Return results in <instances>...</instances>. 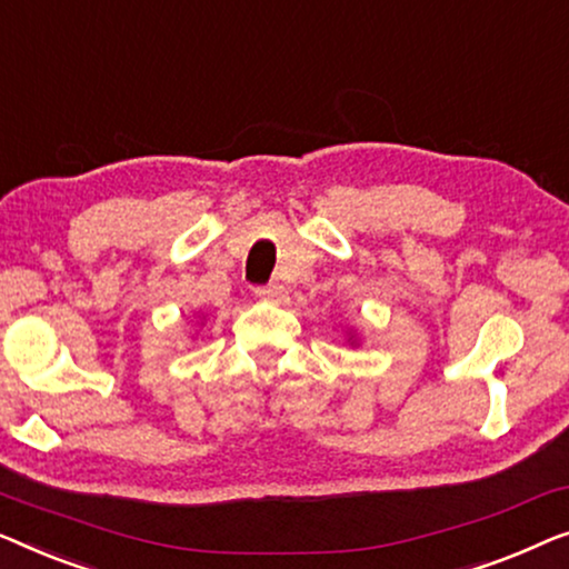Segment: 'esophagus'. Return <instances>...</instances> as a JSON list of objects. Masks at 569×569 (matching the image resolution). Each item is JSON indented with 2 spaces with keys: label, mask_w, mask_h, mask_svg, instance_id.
I'll use <instances>...</instances> for the list:
<instances>
[{
  "label": "esophagus",
  "mask_w": 569,
  "mask_h": 569,
  "mask_svg": "<svg viewBox=\"0 0 569 569\" xmlns=\"http://www.w3.org/2000/svg\"><path fill=\"white\" fill-rule=\"evenodd\" d=\"M254 296H258V299H262V301H270V303H283L288 291H286L283 283H270V286L258 288Z\"/></svg>",
  "instance_id": "34e87169"
}]
</instances>
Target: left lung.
<instances>
[{
  "label": "left lung",
  "mask_w": 569,
  "mask_h": 569,
  "mask_svg": "<svg viewBox=\"0 0 569 569\" xmlns=\"http://www.w3.org/2000/svg\"><path fill=\"white\" fill-rule=\"evenodd\" d=\"M346 342L350 348H356V346H361V335H358L356 330H346Z\"/></svg>",
  "instance_id": "1"
}]
</instances>
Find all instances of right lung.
I'll use <instances>...</instances> for the list:
<instances>
[{"label": "right lung", "instance_id": "obj_1", "mask_svg": "<svg viewBox=\"0 0 569 569\" xmlns=\"http://www.w3.org/2000/svg\"><path fill=\"white\" fill-rule=\"evenodd\" d=\"M198 319H201V315H198Z\"/></svg>", "mask_w": 569, "mask_h": 569}]
</instances>
